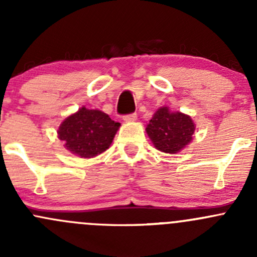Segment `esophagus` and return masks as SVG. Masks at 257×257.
I'll use <instances>...</instances> for the list:
<instances>
[{
	"instance_id": "esophagus-1",
	"label": "esophagus",
	"mask_w": 257,
	"mask_h": 257,
	"mask_svg": "<svg viewBox=\"0 0 257 257\" xmlns=\"http://www.w3.org/2000/svg\"><path fill=\"white\" fill-rule=\"evenodd\" d=\"M137 114L136 113H132V114H126V115L123 116L124 121H128V123H132V121H136L137 120Z\"/></svg>"
}]
</instances>
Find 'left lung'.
Segmentation results:
<instances>
[{
	"instance_id": "1",
	"label": "left lung",
	"mask_w": 257,
	"mask_h": 257,
	"mask_svg": "<svg viewBox=\"0 0 257 257\" xmlns=\"http://www.w3.org/2000/svg\"><path fill=\"white\" fill-rule=\"evenodd\" d=\"M145 131L158 150L175 154L193 141L195 124L186 114L160 107L152 116Z\"/></svg>"
}]
</instances>
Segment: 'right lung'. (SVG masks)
Segmentation results:
<instances>
[{"instance_id":"1","label":"right lung","mask_w":257,"mask_h":257,"mask_svg":"<svg viewBox=\"0 0 257 257\" xmlns=\"http://www.w3.org/2000/svg\"><path fill=\"white\" fill-rule=\"evenodd\" d=\"M120 123L98 109L79 108L67 116L58 128V138L64 147L80 158H93L108 149Z\"/></svg>"}]
</instances>
